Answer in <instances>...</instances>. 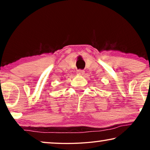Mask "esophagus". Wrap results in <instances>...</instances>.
I'll list each match as a JSON object with an SVG mask.
<instances>
[{
    "instance_id": "1",
    "label": "esophagus",
    "mask_w": 150,
    "mask_h": 150,
    "mask_svg": "<svg viewBox=\"0 0 150 150\" xmlns=\"http://www.w3.org/2000/svg\"><path fill=\"white\" fill-rule=\"evenodd\" d=\"M76 73L78 74L79 75H84V74H85V71L83 70V69H78L76 71Z\"/></svg>"
}]
</instances>
